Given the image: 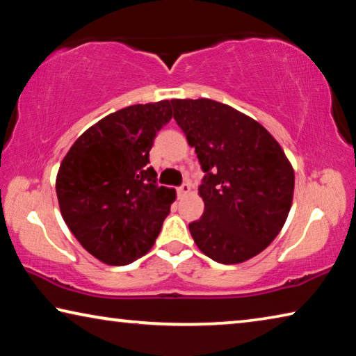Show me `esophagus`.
<instances>
[{
	"label": "esophagus",
	"mask_w": 356,
	"mask_h": 356,
	"mask_svg": "<svg viewBox=\"0 0 356 356\" xmlns=\"http://www.w3.org/2000/svg\"><path fill=\"white\" fill-rule=\"evenodd\" d=\"M190 191H191V185L190 184H184V185H180L179 188H177V195L179 196H185V195H188Z\"/></svg>",
	"instance_id": "esophagus-1"
}]
</instances>
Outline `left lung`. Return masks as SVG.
Listing matches in <instances>:
<instances>
[{
  "mask_svg": "<svg viewBox=\"0 0 356 356\" xmlns=\"http://www.w3.org/2000/svg\"><path fill=\"white\" fill-rule=\"evenodd\" d=\"M174 119L206 176L201 220L190 232L204 254L240 264L273 242L292 206L295 172L268 130L236 108L210 99H174Z\"/></svg>",
  "mask_w": 356,
  "mask_h": 356,
  "instance_id": "8db88e82",
  "label": "left lung"
}]
</instances>
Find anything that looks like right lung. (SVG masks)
<instances>
[{"instance_id":"right-lung-1","label":"right lung","mask_w":356,"mask_h":356,"mask_svg":"<svg viewBox=\"0 0 356 356\" xmlns=\"http://www.w3.org/2000/svg\"><path fill=\"white\" fill-rule=\"evenodd\" d=\"M172 118L171 102L111 113L72 144L59 166L56 195L65 225L89 254L127 265L152 248L176 190L155 184L154 138Z\"/></svg>"}]
</instances>
